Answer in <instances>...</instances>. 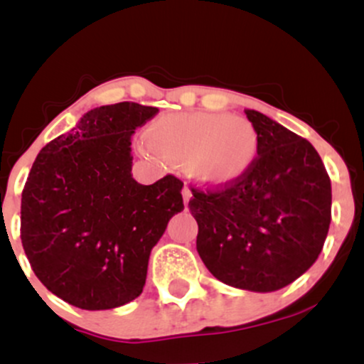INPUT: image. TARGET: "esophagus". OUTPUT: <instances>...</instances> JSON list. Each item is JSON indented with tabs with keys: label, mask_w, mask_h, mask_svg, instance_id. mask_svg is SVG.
<instances>
[{
	"label": "esophagus",
	"mask_w": 364,
	"mask_h": 364,
	"mask_svg": "<svg viewBox=\"0 0 364 364\" xmlns=\"http://www.w3.org/2000/svg\"><path fill=\"white\" fill-rule=\"evenodd\" d=\"M181 195H183V202H185V205L188 207V202H190V198H191V190L188 186H185L183 188Z\"/></svg>",
	"instance_id": "esophagus-1"
}]
</instances>
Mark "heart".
Masks as SVG:
<instances>
[{
	"mask_svg": "<svg viewBox=\"0 0 364 364\" xmlns=\"http://www.w3.org/2000/svg\"><path fill=\"white\" fill-rule=\"evenodd\" d=\"M141 152L162 156L186 168L195 181L210 188L231 186L252 173L260 136L248 119L224 112H179L162 116L147 129Z\"/></svg>",
	"mask_w": 364,
	"mask_h": 364,
	"instance_id": "b5f03b06",
	"label": "heart"
}]
</instances>
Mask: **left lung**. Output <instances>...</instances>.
<instances>
[{"mask_svg":"<svg viewBox=\"0 0 364 364\" xmlns=\"http://www.w3.org/2000/svg\"><path fill=\"white\" fill-rule=\"evenodd\" d=\"M260 136L248 176L224 190L193 191L196 252L228 286L272 292L316 262L330 225L332 186L308 140L262 112L246 109Z\"/></svg>","mask_w":364,"mask_h":364,"instance_id":"left-lung-1","label":"left lung"}]
</instances>
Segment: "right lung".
I'll list each match as a JSON object with an SVG mask.
<instances>
[{"label": "right lung", "mask_w": 364, "mask_h": 364, "mask_svg": "<svg viewBox=\"0 0 364 364\" xmlns=\"http://www.w3.org/2000/svg\"><path fill=\"white\" fill-rule=\"evenodd\" d=\"M157 107H94L32 164L20 237L39 281L82 310L123 306L144 291L150 252L181 212L178 178L133 179L132 135Z\"/></svg>", "instance_id": "right-lung-1"}]
</instances>
